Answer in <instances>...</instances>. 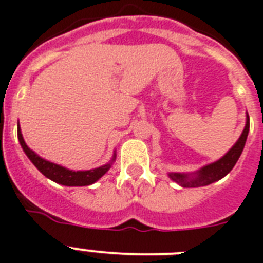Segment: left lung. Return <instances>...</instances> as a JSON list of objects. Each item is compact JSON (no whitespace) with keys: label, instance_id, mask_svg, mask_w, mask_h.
<instances>
[{"label":"left lung","instance_id":"left-lung-1","mask_svg":"<svg viewBox=\"0 0 263 263\" xmlns=\"http://www.w3.org/2000/svg\"><path fill=\"white\" fill-rule=\"evenodd\" d=\"M249 130H250V118H249V114H246V125H245L243 132L238 138V141L234 144V146L222 158H219L218 161L201 166L196 172H169V179L176 181L184 188H197V186L210 185V184L223 179L227 173H230V171L234 168L236 161L239 160L240 155L243 152L245 144H246Z\"/></svg>","mask_w":263,"mask_h":263}]
</instances>
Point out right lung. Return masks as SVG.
<instances>
[{
    "instance_id": "add662e5",
    "label": "right lung",
    "mask_w": 263,
    "mask_h": 263,
    "mask_svg": "<svg viewBox=\"0 0 263 263\" xmlns=\"http://www.w3.org/2000/svg\"><path fill=\"white\" fill-rule=\"evenodd\" d=\"M17 136H18L20 145L23 147V151L25 152V155L28 156L32 164H33L36 168L40 171L45 177H48L49 180L55 181L58 184H62V185L67 186H83V185H91L94 184L95 181L101 179L102 176L107 172L108 169L111 168L112 162L116 161V152L112 155L111 160L105 164V165L98 166L95 169H90V171H71V169H67L62 165H58L55 162H51L45 158L40 157L37 153H34L32 149L28 147V145L25 144L24 141V137L21 134V127H20V123L17 125Z\"/></svg>"
}]
</instances>
